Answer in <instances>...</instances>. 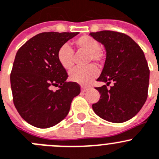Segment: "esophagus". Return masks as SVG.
<instances>
[{"mask_svg": "<svg viewBox=\"0 0 159 159\" xmlns=\"http://www.w3.org/2000/svg\"><path fill=\"white\" fill-rule=\"evenodd\" d=\"M88 89H89V87H85V86H82V87H81V91H82V92H86Z\"/></svg>", "mask_w": 159, "mask_h": 159, "instance_id": "1", "label": "esophagus"}]
</instances>
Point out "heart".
<instances>
[{
  "mask_svg": "<svg viewBox=\"0 0 159 159\" xmlns=\"http://www.w3.org/2000/svg\"><path fill=\"white\" fill-rule=\"evenodd\" d=\"M75 45L79 49L89 53L87 63L93 61L100 64L103 61V53L100 50L99 43L89 35H83L75 41ZM57 61L65 70H70L73 67V50L68 44L62 45L57 53ZM98 69L94 65H89L85 68H77L72 70L69 73L70 80L77 84L87 85L96 78Z\"/></svg>",
  "mask_w": 159,
  "mask_h": 159,
  "instance_id": "1",
  "label": "heart"
}]
</instances>
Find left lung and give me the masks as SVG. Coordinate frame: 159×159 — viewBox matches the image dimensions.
Wrapping results in <instances>:
<instances>
[{
	"label": "left lung",
	"mask_w": 159,
	"mask_h": 159,
	"mask_svg": "<svg viewBox=\"0 0 159 159\" xmlns=\"http://www.w3.org/2000/svg\"><path fill=\"white\" fill-rule=\"evenodd\" d=\"M90 35L104 46L106 58L97 80L114 86L96 87L101 96L92 105L101 118L122 123L136 116L148 98L150 70L139 45L127 34L112 30L91 32Z\"/></svg>",
	"instance_id": "left-lung-1"
}]
</instances>
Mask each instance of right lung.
Segmentation results:
<instances>
[{
    "label": "right lung",
    "instance_id": "add662e5",
    "mask_svg": "<svg viewBox=\"0 0 159 159\" xmlns=\"http://www.w3.org/2000/svg\"><path fill=\"white\" fill-rule=\"evenodd\" d=\"M79 32H43L17 51L10 82L13 102L22 118L40 129L53 127L68 115L72 99L80 93L57 61L59 48ZM58 86L56 92L50 89Z\"/></svg>",
    "mask_w": 159,
    "mask_h": 159
}]
</instances>
